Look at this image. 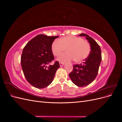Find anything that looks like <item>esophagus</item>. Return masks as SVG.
Wrapping results in <instances>:
<instances>
[{"label":"esophagus","mask_w":122,"mask_h":122,"mask_svg":"<svg viewBox=\"0 0 122 122\" xmlns=\"http://www.w3.org/2000/svg\"><path fill=\"white\" fill-rule=\"evenodd\" d=\"M60 65L61 67H62V66H63L64 65V63H62V62H60Z\"/></svg>","instance_id":"1"}]
</instances>
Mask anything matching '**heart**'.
Here are the masks:
<instances>
[{"instance_id": "obj_1", "label": "heart", "mask_w": 122, "mask_h": 122, "mask_svg": "<svg viewBox=\"0 0 122 122\" xmlns=\"http://www.w3.org/2000/svg\"><path fill=\"white\" fill-rule=\"evenodd\" d=\"M66 49L67 53L57 58L60 62L70 61L74 59L79 62L86 58L90 52V46L86 41L75 36H66L60 40H55L51 45V50L54 56L60 55Z\"/></svg>"}]
</instances>
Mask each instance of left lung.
<instances>
[{"label": "left lung", "mask_w": 122, "mask_h": 122, "mask_svg": "<svg viewBox=\"0 0 122 122\" xmlns=\"http://www.w3.org/2000/svg\"><path fill=\"white\" fill-rule=\"evenodd\" d=\"M79 36H86L91 50L89 56L84 62L73 66V70L69 74V77L76 86L83 87L92 83L96 77L102 60L101 50L98 43L88 35L81 34Z\"/></svg>", "instance_id": "obj_1"}]
</instances>
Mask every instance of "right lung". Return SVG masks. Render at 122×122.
Returning a JSON list of instances; mask_svg holds the SVG:
<instances>
[{
  "label": "right lung",
  "mask_w": 122,
  "mask_h": 122,
  "mask_svg": "<svg viewBox=\"0 0 122 122\" xmlns=\"http://www.w3.org/2000/svg\"><path fill=\"white\" fill-rule=\"evenodd\" d=\"M58 36L39 35L29 41L23 48L21 57L24 76L33 86L43 88L51 83L57 70L60 67L54 60L51 45Z\"/></svg>",
  "instance_id": "add662e5"
}]
</instances>
